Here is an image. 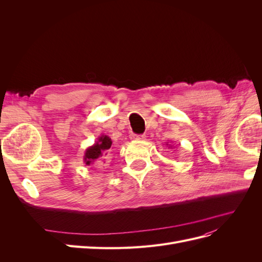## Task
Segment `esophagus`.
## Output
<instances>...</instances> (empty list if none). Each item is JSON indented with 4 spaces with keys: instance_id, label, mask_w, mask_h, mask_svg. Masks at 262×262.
Returning <instances> with one entry per match:
<instances>
[{
    "instance_id": "34e87169",
    "label": "esophagus",
    "mask_w": 262,
    "mask_h": 262,
    "mask_svg": "<svg viewBox=\"0 0 262 262\" xmlns=\"http://www.w3.org/2000/svg\"><path fill=\"white\" fill-rule=\"evenodd\" d=\"M145 139V136H142V134H132L131 136V140L134 141H142Z\"/></svg>"
}]
</instances>
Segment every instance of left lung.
<instances>
[{"mask_svg":"<svg viewBox=\"0 0 262 262\" xmlns=\"http://www.w3.org/2000/svg\"><path fill=\"white\" fill-rule=\"evenodd\" d=\"M166 145H168V147H170V148H172L173 146L172 145H170V144H168V142H167V143H166Z\"/></svg>","mask_w":262,"mask_h":262,"instance_id":"left-lung-1","label":"left lung"}]
</instances>
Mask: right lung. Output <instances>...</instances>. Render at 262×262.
<instances>
[{
  "mask_svg": "<svg viewBox=\"0 0 262 262\" xmlns=\"http://www.w3.org/2000/svg\"><path fill=\"white\" fill-rule=\"evenodd\" d=\"M113 144V141L108 136L102 134L95 142V144L87 147L84 154V163L91 164H105L109 158V149Z\"/></svg>",
  "mask_w": 262,
  "mask_h": 262,
  "instance_id": "right-lung-1",
  "label": "right lung"
}]
</instances>
